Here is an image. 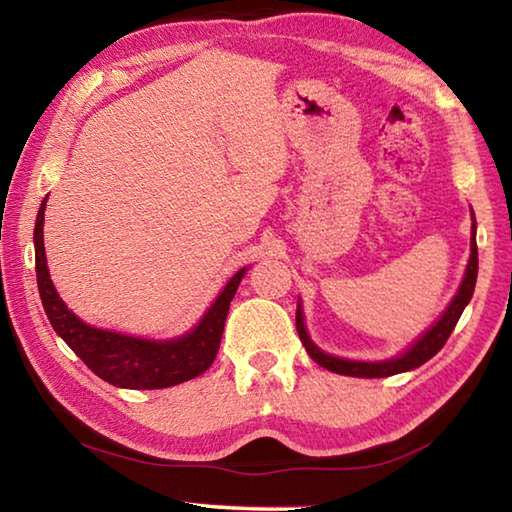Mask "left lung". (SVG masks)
Returning a JSON list of instances; mask_svg holds the SVG:
<instances>
[{
  "mask_svg": "<svg viewBox=\"0 0 512 512\" xmlns=\"http://www.w3.org/2000/svg\"><path fill=\"white\" fill-rule=\"evenodd\" d=\"M474 223H472V253H470V264H467V271L463 277L461 289H458L456 298L452 300V305L447 307L443 318L433 325L427 334L422 336L418 343H413V348L409 352H404L402 357H397L393 361H381V363H359V361H345L339 357H329V354L320 352L305 332V323H302V314L298 309L296 314V327L300 334V341L305 345V350L309 352V357L314 359L318 366H323L332 372H339V375H348V377H391L397 375V372H406L422 366L424 361H429L433 354H438L443 350V345L447 343L449 334L454 332V327L461 318L463 309L467 302H470L472 293H474V284H476V271H479V255H476V239H474Z\"/></svg>",
  "mask_w": 512,
  "mask_h": 512,
  "instance_id": "1",
  "label": "left lung"
}]
</instances>
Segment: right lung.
<instances>
[{"label": "right lung", "instance_id": "right-lung-1", "mask_svg": "<svg viewBox=\"0 0 512 512\" xmlns=\"http://www.w3.org/2000/svg\"><path fill=\"white\" fill-rule=\"evenodd\" d=\"M45 205H40L36 219V273L42 307L47 311L51 327L56 329L69 348L79 354L81 361L94 375L119 388H135V391H153V388H169L183 381L194 379L212 366L219 352L223 325L228 318L230 300L235 298L237 287L246 268L225 284L221 296L214 300L210 311L203 316L194 332L183 339L155 343L135 336H124L106 329L85 325L54 289L47 271L45 241H42V223H45Z\"/></svg>", "mask_w": 512, "mask_h": 512}]
</instances>
